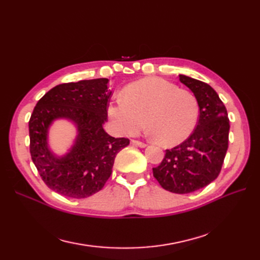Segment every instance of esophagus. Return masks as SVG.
Listing matches in <instances>:
<instances>
[{"instance_id":"1","label":"esophagus","mask_w":260,"mask_h":260,"mask_svg":"<svg viewBox=\"0 0 260 260\" xmlns=\"http://www.w3.org/2000/svg\"><path fill=\"white\" fill-rule=\"evenodd\" d=\"M131 143L133 144V145H137V146H139V147H146V144L145 143H143V142H140V141H137V140H132L131 141Z\"/></svg>"}]
</instances>
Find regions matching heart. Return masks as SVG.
I'll use <instances>...</instances> for the list:
<instances>
[{
    "instance_id": "b5f03b06",
    "label": "heart",
    "mask_w": 260,
    "mask_h": 260,
    "mask_svg": "<svg viewBox=\"0 0 260 260\" xmlns=\"http://www.w3.org/2000/svg\"><path fill=\"white\" fill-rule=\"evenodd\" d=\"M108 117L122 136L136 135L146 123L149 135L164 146L179 145L199 121L198 100L160 78H144L127 85L122 98L109 102Z\"/></svg>"
}]
</instances>
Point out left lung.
I'll return each mask as SVG.
<instances>
[{
  "label": "left lung",
  "mask_w": 260,
  "mask_h": 260,
  "mask_svg": "<svg viewBox=\"0 0 260 260\" xmlns=\"http://www.w3.org/2000/svg\"><path fill=\"white\" fill-rule=\"evenodd\" d=\"M179 80L198 100V125L183 143L167 149L153 174L165 190L186 194L205 187L218 177L228 149L230 123L225 106L209 84L185 75H179Z\"/></svg>",
  "instance_id": "1"
}]
</instances>
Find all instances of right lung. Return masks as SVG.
Segmentation results:
<instances>
[{
    "label": "right lung",
    "mask_w": 260,
    "mask_h": 260,
    "mask_svg": "<svg viewBox=\"0 0 260 260\" xmlns=\"http://www.w3.org/2000/svg\"><path fill=\"white\" fill-rule=\"evenodd\" d=\"M106 78L62 83L38 102L29 120L30 154L44 183L70 199H84L103 188L112 175L116 155L129 140L104 130L112 95ZM57 120L76 129L73 144L64 154L49 145V130Z\"/></svg>",
    "instance_id": "obj_1"
}]
</instances>
